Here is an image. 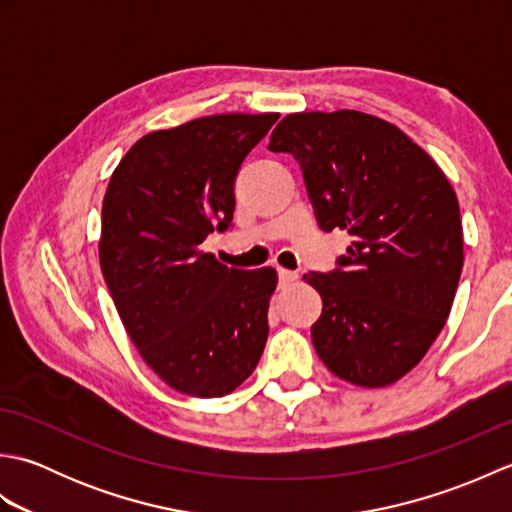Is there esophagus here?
Wrapping results in <instances>:
<instances>
[{
    "label": "esophagus",
    "mask_w": 512,
    "mask_h": 512,
    "mask_svg": "<svg viewBox=\"0 0 512 512\" xmlns=\"http://www.w3.org/2000/svg\"><path fill=\"white\" fill-rule=\"evenodd\" d=\"M277 275H279V286H288L299 277L295 270H286V268H279Z\"/></svg>",
    "instance_id": "34e87169"
}]
</instances>
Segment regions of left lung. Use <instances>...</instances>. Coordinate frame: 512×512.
Masks as SVG:
<instances>
[{"label": "left lung", "instance_id": "1", "mask_svg": "<svg viewBox=\"0 0 512 512\" xmlns=\"http://www.w3.org/2000/svg\"><path fill=\"white\" fill-rule=\"evenodd\" d=\"M268 149L295 156L323 231L354 237L334 270L303 277L323 299L314 350L347 383H396L444 328L462 275L447 176L396 125L354 110L290 114Z\"/></svg>", "mask_w": 512, "mask_h": 512}]
</instances>
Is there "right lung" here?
<instances>
[{
  "mask_svg": "<svg viewBox=\"0 0 512 512\" xmlns=\"http://www.w3.org/2000/svg\"><path fill=\"white\" fill-rule=\"evenodd\" d=\"M279 114H215L143 136L103 200L101 270L140 356L195 398L231 394L268 339L273 268L239 270L202 253L228 231L235 178Z\"/></svg>",
  "mask_w": 512,
  "mask_h": 512,
  "instance_id": "right-lung-1",
  "label": "right lung"
}]
</instances>
